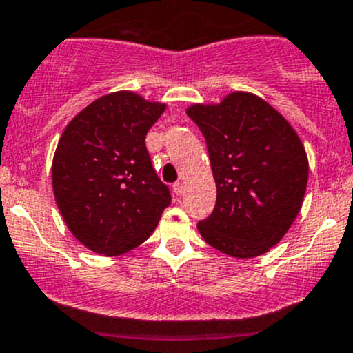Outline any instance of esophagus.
<instances>
[{
	"instance_id": "34e87169",
	"label": "esophagus",
	"mask_w": 353,
	"mask_h": 353,
	"mask_svg": "<svg viewBox=\"0 0 353 353\" xmlns=\"http://www.w3.org/2000/svg\"><path fill=\"white\" fill-rule=\"evenodd\" d=\"M172 189H174V192H176V196H181L184 192V184L183 183H176L172 186Z\"/></svg>"
}]
</instances>
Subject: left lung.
Listing matches in <instances>:
<instances>
[{
    "mask_svg": "<svg viewBox=\"0 0 353 353\" xmlns=\"http://www.w3.org/2000/svg\"><path fill=\"white\" fill-rule=\"evenodd\" d=\"M186 113L205 135L216 183V205L199 233L232 257L265 254L291 228L306 192L310 165L298 133L252 92H230Z\"/></svg>",
    "mask_w": 353,
    "mask_h": 353,
    "instance_id": "8db88e82",
    "label": "left lung"
}]
</instances>
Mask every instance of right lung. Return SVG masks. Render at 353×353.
Returning <instances> with one entry per match:
<instances>
[{
	"mask_svg": "<svg viewBox=\"0 0 353 353\" xmlns=\"http://www.w3.org/2000/svg\"><path fill=\"white\" fill-rule=\"evenodd\" d=\"M164 110V103L117 91L88 105L62 133L52 161L55 203L89 250L114 257L139 247L170 205L145 147Z\"/></svg>",
	"mask_w": 353,
	"mask_h": 353,
	"instance_id": "right-lung-1",
	"label": "right lung"
}]
</instances>
